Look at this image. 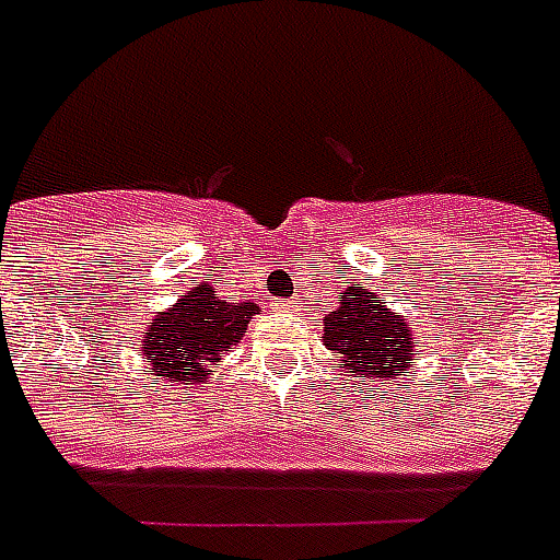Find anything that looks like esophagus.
Segmentation results:
<instances>
[{
  "label": "esophagus",
  "mask_w": 560,
  "mask_h": 560,
  "mask_svg": "<svg viewBox=\"0 0 560 560\" xmlns=\"http://www.w3.org/2000/svg\"><path fill=\"white\" fill-rule=\"evenodd\" d=\"M276 307H290V305H284V302H279V305H276Z\"/></svg>",
  "instance_id": "34e87169"
}]
</instances>
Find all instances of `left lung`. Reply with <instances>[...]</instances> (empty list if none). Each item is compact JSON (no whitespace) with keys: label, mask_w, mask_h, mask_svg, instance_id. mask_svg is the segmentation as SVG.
Instances as JSON below:
<instances>
[{"label":"left lung","mask_w":560,"mask_h":560,"mask_svg":"<svg viewBox=\"0 0 560 560\" xmlns=\"http://www.w3.org/2000/svg\"><path fill=\"white\" fill-rule=\"evenodd\" d=\"M325 346L340 354L342 369L366 377L404 381L412 358V334L386 302L351 288L325 316Z\"/></svg>","instance_id":"obj_1"}]
</instances>
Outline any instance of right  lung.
I'll list each match as a JSON object with an SVG mask.
<instances>
[{"instance_id":"1","label":"right lung","mask_w":560,"mask_h":560,"mask_svg":"<svg viewBox=\"0 0 560 560\" xmlns=\"http://www.w3.org/2000/svg\"><path fill=\"white\" fill-rule=\"evenodd\" d=\"M255 305L226 302L211 284L188 290L168 314L153 319L144 334L142 351L151 369L165 381L202 383L220 360V351L235 346L246 334Z\"/></svg>"}]
</instances>
